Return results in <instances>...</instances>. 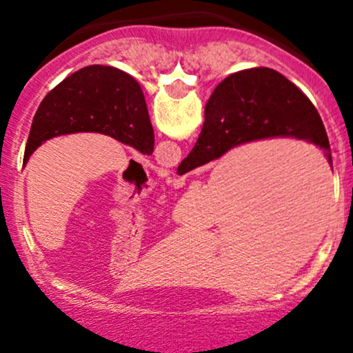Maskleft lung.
Returning a JSON list of instances; mask_svg holds the SVG:
<instances>
[{"instance_id":"left-lung-1","label":"left lung","mask_w":353,"mask_h":353,"mask_svg":"<svg viewBox=\"0 0 353 353\" xmlns=\"http://www.w3.org/2000/svg\"><path fill=\"white\" fill-rule=\"evenodd\" d=\"M101 133L143 155L154 152V128L138 81L112 66L74 71L44 97L32 121L23 154L28 157L54 137Z\"/></svg>"}]
</instances>
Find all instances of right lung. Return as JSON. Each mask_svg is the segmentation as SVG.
<instances>
[{
    "mask_svg": "<svg viewBox=\"0 0 353 353\" xmlns=\"http://www.w3.org/2000/svg\"><path fill=\"white\" fill-rule=\"evenodd\" d=\"M266 138H297L326 152L321 116L301 88L272 68L237 71L220 81L205 108V123L177 174L190 172L232 148Z\"/></svg>",
    "mask_w": 353,
    "mask_h": 353,
    "instance_id": "1",
    "label": "right lung"
}]
</instances>
